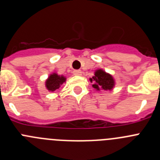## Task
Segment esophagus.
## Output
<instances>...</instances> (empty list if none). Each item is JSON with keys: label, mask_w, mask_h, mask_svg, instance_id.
<instances>
[{"label": "esophagus", "mask_w": 160, "mask_h": 160, "mask_svg": "<svg viewBox=\"0 0 160 160\" xmlns=\"http://www.w3.org/2000/svg\"><path fill=\"white\" fill-rule=\"evenodd\" d=\"M73 74L75 76H81L82 71L81 70H74V71H73Z\"/></svg>", "instance_id": "obj_1"}]
</instances>
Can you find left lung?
I'll use <instances>...</instances> for the list:
<instances>
[{
	"label": "left lung",
	"instance_id": "1",
	"mask_svg": "<svg viewBox=\"0 0 160 160\" xmlns=\"http://www.w3.org/2000/svg\"><path fill=\"white\" fill-rule=\"evenodd\" d=\"M89 80L93 83L92 87L96 91H111L115 85V80L113 76L106 72L102 68L95 70V75Z\"/></svg>",
	"mask_w": 160,
	"mask_h": 160
}]
</instances>
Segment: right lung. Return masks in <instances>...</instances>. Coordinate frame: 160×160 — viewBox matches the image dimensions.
<instances>
[{
  "label": "right lung",
  "mask_w": 160,
  "mask_h": 160,
  "mask_svg": "<svg viewBox=\"0 0 160 160\" xmlns=\"http://www.w3.org/2000/svg\"><path fill=\"white\" fill-rule=\"evenodd\" d=\"M65 81L66 77L63 75H58V73L53 72L46 79V88L50 92H54L59 88Z\"/></svg>",
  "instance_id": "add662e5"
}]
</instances>
